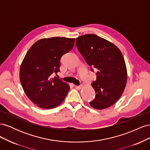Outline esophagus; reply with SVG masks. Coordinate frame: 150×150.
<instances>
[{
  "label": "esophagus",
  "mask_w": 150,
  "mask_h": 150,
  "mask_svg": "<svg viewBox=\"0 0 150 150\" xmlns=\"http://www.w3.org/2000/svg\"><path fill=\"white\" fill-rule=\"evenodd\" d=\"M75 88L77 89H78V90H80V89H82V88H83V86H75Z\"/></svg>",
  "instance_id": "1"
}]
</instances>
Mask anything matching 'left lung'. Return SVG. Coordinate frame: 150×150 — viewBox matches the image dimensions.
I'll return each instance as SVG.
<instances>
[{
	"label": "left lung",
	"mask_w": 150,
	"mask_h": 150,
	"mask_svg": "<svg viewBox=\"0 0 150 150\" xmlns=\"http://www.w3.org/2000/svg\"><path fill=\"white\" fill-rule=\"evenodd\" d=\"M76 46L88 64L97 70L91 84L96 92L90 106L103 110L115 104L127 83V69L123 56L114 44L99 36L86 34L76 38Z\"/></svg>",
	"instance_id": "1"
}]
</instances>
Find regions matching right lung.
<instances>
[{
	"label": "right lung",
	"instance_id": "add662e5",
	"mask_svg": "<svg viewBox=\"0 0 150 150\" xmlns=\"http://www.w3.org/2000/svg\"><path fill=\"white\" fill-rule=\"evenodd\" d=\"M74 42V38L41 39L26 53L20 67V81L27 96L38 107L52 109L64 100L69 85L51 75L60 71L61 58L72 49Z\"/></svg>",
	"mask_w": 150,
	"mask_h": 150
}]
</instances>
